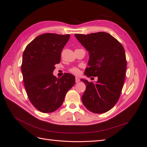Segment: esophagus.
<instances>
[{"label":"esophagus","mask_w":147,"mask_h":147,"mask_svg":"<svg viewBox=\"0 0 147 147\" xmlns=\"http://www.w3.org/2000/svg\"><path fill=\"white\" fill-rule=\"evenodd\" d=\"M80 81V78L78 77H76L75 78V82H76V83H78Z\"/></svg>","instance_id":"obj_1"}]
</instances>
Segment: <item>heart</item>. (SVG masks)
Listing matches in <instances>:
<instances>
[{
    "label": "heart",
    "instance_id": "heart-1",
    "mask_svg": "<svg viewBox=\"0 0 147 147\" xmlns=\"http://www.w3.org/2000/svg\"><path fill=\"white\" fill-rule=\"evenodd\" d=\"M70 72L74 75H78L80 74V70L77 67H72L70 69Z\"/></svg>",
    "mask_w": 147,
    "mask_h": 147
}]
</instances>
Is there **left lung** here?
<instances>
[{
	"label": "left lung",
	"instance_id": "8db88e82",
	"mask_svg": "<svg viewBox=\"0 0 147 147\" xmlns=\"http://www.w3.org/2000/svg\"><path fill=\"white\" fill-rule=\"evenodd\" d=\"M89 52L87 77H98L96 83L81 79L86 85L81 97L87 109L94 113L107 112L118 102L125 80L127 61L122 45L109 33L75 34Z\"/></svg>",
	"mask_w": 147,
	"mask_h": 147
}]
</instances>
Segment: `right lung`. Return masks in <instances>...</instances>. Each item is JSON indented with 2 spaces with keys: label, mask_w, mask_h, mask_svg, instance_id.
Masks as SVG:
<instances>
[{
  "label": "right lung",
  "mask_w": 147,
  "mask_h": 147,
  "mask_svg": "<svg viewBox=\"0 0 147 147\" xmlns=\"http://www.w3.org/2000/svg\"><path fill=\"white\" fill-rule=\"evenodd\" d=\"M70 35L46 33L29 43L23 52L21 66L27 95L34 106L43 113H51L62 105L67 91L75 83L72 74L58 79L53 75L60 63L61 51Z\"/></svg>",
  "instance_id": "add662e5"
}]
</instances>
